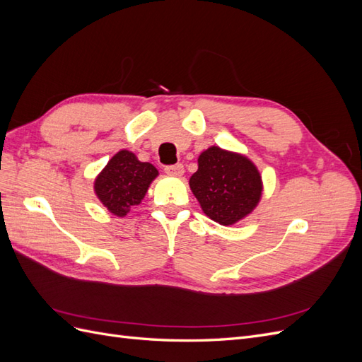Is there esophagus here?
<instances>
[{
  "instance_id": "1",
  "label": "esophagus",
  "mask_w": 362,
  "mask_h": 362,
  "mask_svg": "<svg viewBox=\"0 0 362 362\" xmlns=\"http://www.w3.org/2000/svg\"><path fill=\"white\" fill-rule=\"evenodd\" d=\"M164 172H166L168 175H170V177H182L184 175V166L182 164H173V166H168L166 169H164Z\"/></svg>"
}]
</instances>
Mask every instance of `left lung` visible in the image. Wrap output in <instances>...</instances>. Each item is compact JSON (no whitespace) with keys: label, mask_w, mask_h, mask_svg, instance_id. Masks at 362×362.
Masks as SVG:
<instances>
[{"label":"left lung","mask_w":362,"mask_h":362,"mask_svg":"<svg viewBox=\"0 0 362 362\" xmlns=\"http://www.w3.org/2000/svg\"><path fill=\"white\" fill-rule=\"evenodd\" d=\"M189 184L202 211L223 226L249 216L262 194L261 173L255 164L243 154L218 146L201 152L198 170Z\"/></svg>","instance_id":"obj_1"}]
</instances>
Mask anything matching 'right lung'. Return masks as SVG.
Returning a JSON list of instances; mask_svg holds the SVG:
<instances>
[{
  "label": "right lung",
  "instance_id": "1",
  "mask_svg": "<svg viewBox=\"0 0 362 362\" xmlns=\"http://www.w3.org/2000/svg\"><path fill=\"white\" fill-rule=\"evenodd\" d=\"M158 170L151 163L140 161L134 152L122 149L98 173L93 190L108 211L125 217L133 206L144 201Z\"/></svg>",
  "mask_w": 362,
  "mask_h": 362
}]
</instances>
